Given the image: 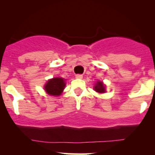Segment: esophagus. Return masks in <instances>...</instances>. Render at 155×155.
<instances>
[{
    "label": "esophagus",
    "instance_id": "34e87169",
    "mask_svg": "<svg viewBox=\"0 0 155 155\" xmlns=\"http://www.w3.org/2000/svg\"><path fill=\"white\" fill-rule=\"evenodd\" d=\"M82 77H83L82 74H76V79H82Z\"/></svg>",
    "mask_w": 155,
    "mask_h": 155
}]
</instances>
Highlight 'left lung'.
Returning a JSON list of instances; mask_svg holds the SVG:
<instances>
[{
  "label": "left lung",
  "instance_id": "1",
  "mask_svg": "<svg viewBox=\"0 0 155 155\" xmlns=\"http://www.w3.org/2000/svg\"><path fill=\"white\" fill-rule=\"evenodd\" d=\"M94 89H95L96 92H100V93H103V92H105L104 85L101 81H98V82L96 84L95 86L94 87Z\"/></svg>",
  "mask_w": 155,
  "mask_h": 155
}]
</instances>
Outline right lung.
<instances>
[{
  "label": "right lung",
  "mask_w": 155,
  "mask_h": 155,
  "mask_svg": "<svg viewBox=\"0 0 155 155\" xmlns=\"http://www.w3.org/2000/svg\"><path fill=\"white\" fill-rule=\"evenodd\" d=\"M65 86V81L62 78H53L49 80L45 85V90L50 95L59 96Z\"/></svg>",
  "instance_id": "obj_1"
}]
</instances>
